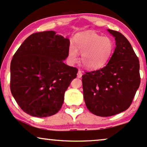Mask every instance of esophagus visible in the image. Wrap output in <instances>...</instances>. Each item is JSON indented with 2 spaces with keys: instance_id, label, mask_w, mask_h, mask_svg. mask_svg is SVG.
<instances>
[{
  "instance_id": "esophagus-1",
  "label": "esophagus",
  "mask_w": 147,
  "mask_h": 147,
  "mask_svg": "<svg viewBox=\"0 0 147 147\" xmlns=\"http://www.w3.org/2000/svg\"><path fill=\"white\" fill-rule=\"evenodd\" d=\"M82 71H81L80 70H79L78 71V74H77V77L78 78H80L81 77H82Z\"/></svg>"
}]
</instances>
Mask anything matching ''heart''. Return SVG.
<instances>
[{
  "label": "heart",
  "mask_w": 147,
  "mask_h": 147,
  "mask_svg": "<svg viewBox=\"0 0 147 147\" xmlns=\"http://www.w3.org/2000/svg\"><path fill=\"white\" fill-rule=\"evenodd\" d=\"M74 44L71 43L69 47V60L72 63H76L78 51L82 54V65L87 69H98L105 66L111 59L114 49V44L110 38L92 32L77 35Z\"/></svg>",
  "instance_id": "1"
}]
</instances>
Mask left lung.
Returning a JSON list of instances; mask_svg holds the SVG:
<instances>
[{
	"label": "left lung",
	"mask_w": 147,
	"mask_h": 147,
	"mask_svg": "<svg viewBox=\"0 0 147 147\" xmlns=\"http://www.w3.org/2000/svg\"><path fill=\"white\" fill-rule=\"evenodd\" d=\"M115 48L107 65L82 76L84 102L89 111L108 117L130 107L140 84V63L130 42L121 33L107 29Z\"/></svg>",
	"instance_id": "left-lung-1"
}]
</instances>
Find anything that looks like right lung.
Wrapping results in <instances>:
<instances>
[{
    "label": "right lung",
    "mask_w": 147,
    "mask_h": 147,
    "mask_svg": "<svg viewBox=\"0 0 147 147\" xmlns=\"http://www.w3.org/2000/svg\"><path fill=\"white\" fill-rule=\"evenodd\" d=\"M70 41L54 31L34 33L27 38L12 58L10 89L27 114L38 118L58 113L65 91L78 69L63 61Z\"/></svg>",
    "instance_id": "right-lung-1"
}]
</instances>
